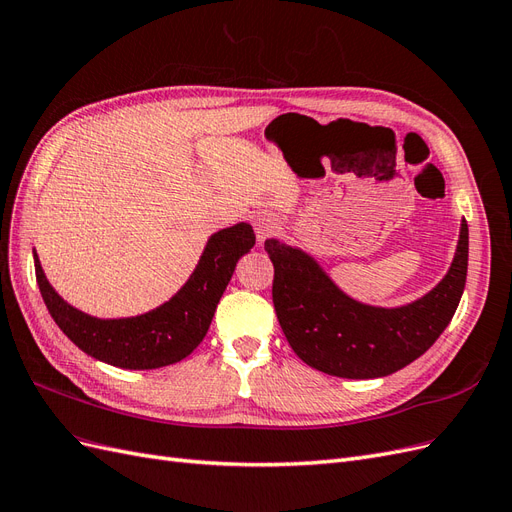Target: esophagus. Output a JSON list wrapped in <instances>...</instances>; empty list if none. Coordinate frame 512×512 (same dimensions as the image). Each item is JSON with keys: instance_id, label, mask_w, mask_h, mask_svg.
Listing matches in <instances>:
<instances>
[{"instance_id": "obj_1", "label": "esophagus", "mask_w": 512, "mask_h": 512, "mask_svg": "<svg viewBox=\"0 0 512 512\" xmlns=\"http://www.w3.org/2000/svg\"><path fill=\"white\" fill-rule=\"evenodd\" d=\"M277 232H280V224H277V220L271 218V215H265V218L256 220V237H258L260 245L265 243L267 239L275 237Z\"/></svg>"}]
</instances>
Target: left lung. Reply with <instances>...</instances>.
Listing matches in <instances>:
<instances>
[{
  "label": "left lung",
  "instance_id": "obj_1",
  "mask_svg": "<svg viewBox=\"0 0 512 512\" xmlns=\"http://www.w3.org/2000/svg\"><path fill=\"white\" fill-rule=\"evenodd\" d=\"M265 250L275 269V314L294 354L329 376L369 380L416 361L455 316L468 275V224L461 222L444 280L418 301L391 309L350 299L299 247L267 239Z\"/></svg>",
  "mask_w": 512,
  "mask_h": 512
}]
</instances>
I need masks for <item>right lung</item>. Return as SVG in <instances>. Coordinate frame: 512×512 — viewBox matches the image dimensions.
<instances>
[{
  "label": "right lung",
  "instance_id": "1",
  "mask_svg": "<svg viewBox=\"0 0 512 512\" xmlns=\"http://www.w3.org/2000/svg\"><path fill=\"white\" fill-rule=\"evenodd\" d=\"M254 243V230L245 222L215 232L190 280L175 297L134 318L102 320L68 305L44 277L34 252L36 280L46 309L72 344L121 369H158L179 363L203 342L237 260Z\"/></svg>",
  "mask_w": 512,
  "mask_h": 512
}]
</instances>
